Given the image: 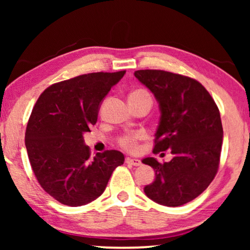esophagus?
I'll use <instances>...</instances> for the list:
<instances>
[{
	"label": "esophagus",
	"instance_id": "esophagus-1",
	"mask_svg": "<svg viewBox=\"0 0 250 250\" xmlns=\"http://www.w3.org/2000/svg\"><path fill=\"white\" fill-rule=\"evenodd\" d=\"M126 163L129 164V165L132 166H140L141 165V160L138 159V158H126Z\"/></svg>",
	"mask_w": 250,
	"mask_h": 250
}]
</instances>
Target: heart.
<instances>
[{
    "label": "heart",
    "instance_id": "heart-1",
    "mask_svg": "<svg viewBox=\"0 0 250 250\" xmlns=\"http://www.w3.org/2000/svg\"><path fill=\"white\" fill-rule=\"evenodd\" d=\"M129 99H135V100L136 99H149V100H151V97H150V94L146 90L139 88V90L132 92L131 95H129ZM141 138V133H129V134H126L119 139V145L126 150H131V151H133V150L136 149L139 140Z\"/></svg>",
    "mask_w": 250,
    "mask_h": 250
}]
</instances>
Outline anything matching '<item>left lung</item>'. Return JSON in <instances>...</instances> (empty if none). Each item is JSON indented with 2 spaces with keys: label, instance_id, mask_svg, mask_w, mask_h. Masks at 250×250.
Masks as SVG:
<instances>
[{
  "label": "left lung",
  "instance_id": "1",
  "mask_svg": "<svg viewBox=\"0 0 250 250\" xmlns=\"http://www.w3.org/2000/svg\"><path fill=\"white\" fill-rule=\"evenodd\" d=\"M134 76L159 104L153 152L170 149L173 155L164 164L153 157L142 160L156 172L145 193L164 206H181L203 193L216 175L223 143L220 110L206 88L192 78L151 69L136 70Z\"/></svg>",
  "mask_w": 250,
  "mask_h": 250
}]
</instances>
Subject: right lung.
<instances>
[{"label": "right lung", "instance_id": "right-lung-1", "mask_svg": "<svg viewBox=\"0 0 250 250\" xmlns=\"http://www.w3.org/2000/svg\"><path fill=\"white\" fill-rule=\"evenodd\" d=\"M124 74L92 73L56 83L34 105L26 128L27 153L41 187L61 204L77 207L95 200L114 169L124 164L117 150L98 152L92 159L83 138Z\"/></svg>", "mask_w": 250, "mask_h": 250}]
</instances>
